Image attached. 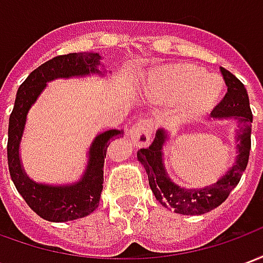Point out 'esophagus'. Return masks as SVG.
<instances>
[{
	"label": "esophagus",
	"instance_id": "esophagus-1",
	"mask_svg": "<svg viewBox=\"0 0 263 263\" xmlns=\"http://www.w3.org/2000/svg\"><path fill=\"white\" fill-rule=\"evenodd\" d=\"M128 135H129V139L134 143V146H137V148L148 145L151 138H152V124H151V121L143 120L137 122L135 125H132Z\"/></svg>",
	"mask_w": 263,
	"mask_h": 263
}]
</instances>
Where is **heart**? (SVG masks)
I'll use <instances>...</instances> for the list:
<instances>
[{"instance_id": "heart-1", "label": "heart", "mask_w": 263, "mask_h": 263, "mask_svg": "<svg viewBox=\"0 0 263 263\" xmlns=\"http://www.w3.org/2000/svg\"><path fill=\"white\" fill-rule=\"evenodd\" d=\"M151 88L166 100L186 96L184 115L198 118L214 108L221 94V81L190 65H176L156 70Z\"/></svg>"}]
</instances>
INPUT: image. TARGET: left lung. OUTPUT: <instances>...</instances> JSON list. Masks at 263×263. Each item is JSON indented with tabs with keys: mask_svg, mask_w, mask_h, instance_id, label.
Returning a JSON list of instances; mask_svg holds the SVG:
<instances>
[{
	"mask_svg": "<svg viewBox=\"0 0 263 263\" xmlns=\"http://www.w3.org/2000/svg\"><path fill=\"white\" fill-rule=\"evenodd\" d=\"M221 74L226 81L227 94L213 109L211 117L214 120H234L238 124L234 138L238 155L224 176L210 186L198 189H186L172 182L163 162V148L169 141V135L163 129H158L149 148L141 149L137 154L139 163L148 175L149 186L156 200L177 214L200 215L217 209L239 183L248 165L252 129V111L249 108L248 92L242 83L224 67H221Z\"/></svg>",
	"mask_w": 263,
	"mask_h": 263,
	"instance_id": "obj_1",
	"label": "left lung"
}]
</instances>
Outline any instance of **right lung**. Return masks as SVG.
Here are the masks:
<instances>
[{
	"mask_svg": "<svg viewBox=\"0 0 263 263\" xmlns=\"http://www.w3.org/2000/svg\"><path fill=\"white\" fill-rule=\"evenodd\" d=\"M101 56L94 52H80L56 56L41 65L26 77L16 92L14 109L9 115L8 125V167L15 187L43 220L66 222L91 214L98 207L104 183V159L111 141L124 137L122 129H109L97 134L88 149L86 171L74 183L46 184L32 180L26 175L20 156V146L25 131L26 117L49 81L56 79L105 76L100 69Z\"/></svg>",
	"mask_w": 263,
	"mask_h": 263,
	"instance_id": "add662e5",
	"label": "right lung"
}]
</instances>
